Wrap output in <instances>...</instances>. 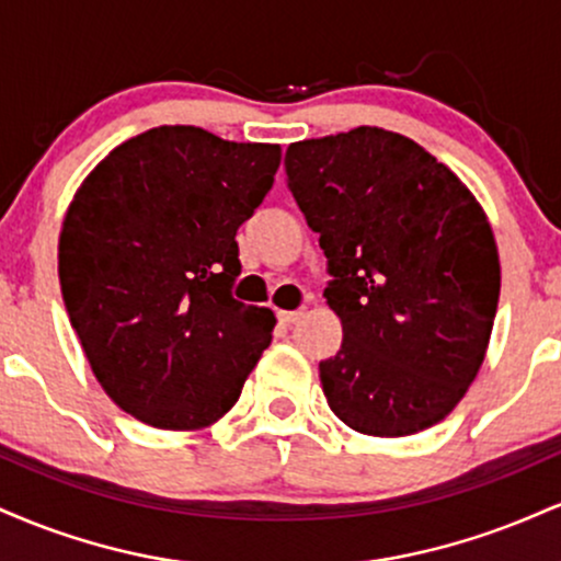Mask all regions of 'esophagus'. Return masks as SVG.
<instances>
[{"mask_svg":"<svg viewBox=\"0 0 561 561\" xmlns=\"http://www.w3.org/2000/svg\"><path fill=\"white\" fill-rule=\"evenodd\" d=\"M276 317H279L282 324L289 327V324H298V321L306 317V311H279Z\"/></svg>","mask_w":561,"mask_h":561,"instance_id":"34e87169","label":"esophagus"}]
</instances>
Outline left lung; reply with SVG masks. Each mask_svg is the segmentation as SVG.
Instances as JSON below:
<instances>
[{
    "label": "left lung",
    "mask_w": 561,
    "mask_h": 561,
    "mask_svg": "<svg viewBox=\"0 0 561 561\" xmlns=\"http://www.w3.org/2000/svg\"><path fill=\"white\" fill-rule=\"evenodd\" d=\"M287 186L319 231L343 324L319 364L337 420L362 435L433 427L485 362L499 308L493 229L467 184L403 134L377 126L293 141Z\"/></svg>",
    "instance_id": "1"
}]
</instances>
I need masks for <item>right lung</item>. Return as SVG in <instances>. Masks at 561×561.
I'll return each mask as SVG.
<instances>
[{
  "mask_svg": "<svg viewBox=\"0 0 561 561\" xmlns=\"http://www.w3.org/2000/svg\"><path fill=\"white\" fill-rule=\"evenodd\" d=\"M282 147L158 126L76 190L57 244L70 327L115 405L158 430H203L272 343L268 308L231 298L237 229L274 184Z\"/></svg>",
  "mask_w": 561,
  "mask_h": 561,
  "instance_id": "add662e5",
  "label": "right lung"
}]
</instances>
